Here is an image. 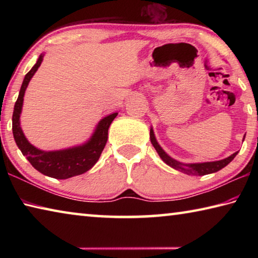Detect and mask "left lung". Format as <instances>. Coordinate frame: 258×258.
Returning <instances> with one entry per match:
<instances>
[{
    "instance_id": "left-lung-1",
    "label": "left lung",
    "mask_w": 258,
    "mask_h": 258,
    "mask_svg": "<svg viewBox=\"0 0 258 258\" xmlns=\"http://www.w3.org/2000/svg\"><path fill=\"white\" fill-rule=\"evenodd\" d=\"M150 141L152 143V146L156 149V151L158 152V155L165 164H167L168 166H171L172 168L176 169V171H180L184 174H187V175H197V176H202V175H206V174H212L215 173L217 171H220L223 167H225L226 165L230 164L231 161L233 160V158L237 156L238 151L234 152L231 156H229L228 158L221 159V160H216V161H207V163H194V164H183L180 163V161L175 160L172 158L171 156H168L166 154L165 150L159 146V143L157 142V139L155 137L154 130L152 127L150 128Z\"/></svg>"
}]
</instances>
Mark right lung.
Returning <instances> with one entry per match:
<instances>
[{
  "label": "right lung",
  "mask_w": 258,
  "mask_h": 258,
  "mask_svg": "<svg viewBox=\"0 0 258 258\" xmlns=\"http://www.w3.org/2000/svg\"><path fill=\"white\" fill-rule=\"evenodd\" d=\"M43 56H44L43 53L38 56L36 63L26 74L23 84H21L18 99L15 104L14 115H12V133H14L17 146L35 169L46 176L58 178V180H66V178L81 175V174L87 172L99 160L107 143L109 126L118 115V112H113L111 115L103 117L98 123L91 138L83 145L51 151L41 150L33 146L26 139L23 128H21L20 115L23 110L26 89H27L34 74L41 66Z\"/></svg>",
  "instance_id": "1"
}]
</instances>
